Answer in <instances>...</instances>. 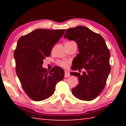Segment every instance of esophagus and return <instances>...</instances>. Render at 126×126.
I'll return each mask as SVG.
<instances>
[{"mask_svg": "<svg viewBox=\"0 0 126 126\" xmlns=\"http://www.w3.org/2000/svg\"><path fill=\"white\" fill-rule=\"evenodd\" d=\"M69 77H70V73H69V72L67 71H65V77L68 78Z\"/></svg>", "mask_w": 126, "mask_h": 126, "instance_id": "34e87169", "label": "esophagus"}]
</instances>
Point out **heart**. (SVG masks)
I'll return each mask as SVG.
<instances>
[{"mask_svg": "<svg viewBox=\"0 0 126 126\" xmlns=\"http://www.w3.org/2000/svg\"><path fill=\"white\" fill-rule=\"evenodd\" d=\"M69 62L68 61H59L58 62L59 65H60L61 67L64 68H68V65H69Z\"/></svg>", "mask_w": 126, "mask_h": 126, "instance_id": "obj_1", "label": "heart"}]
</instances>
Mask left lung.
Here are the masks:
<instances>
[{
  "instance_id": "obj_1",
  "label": "left lung",
  "mask_w": 126,
  "mask_h": 126,
  "mask_svg": "<svg viewBox=\"0 0 126 126\" xmlns=\"http://www.w3.org/2000/svg\"><path fill=\"white\" fill-rule=\"evenodd\" d=\"M64 38L74 40L78 45L79 53L72 69H85L82 75L77 72L71 73L78 77L79 81L72 89V94L79 99L92 101L103 90L110 71V52L105 40L99 34L84 26L67 29Z\"/></svg>"
}]
</instances>
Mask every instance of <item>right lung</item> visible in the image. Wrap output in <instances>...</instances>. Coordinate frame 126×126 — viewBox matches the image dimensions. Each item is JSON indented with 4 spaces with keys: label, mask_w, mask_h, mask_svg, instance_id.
I'll return each instance as SVG.
<instances>
[{
    "label": "right lung",
    "mask_w": 126,
    "mask_h": 126,
    "mask_svg": "<svg viewBox=\"0 0 126 126\" xmlns=\"http://www.w3.org/2000/svg\"><path fill=\"white\" fill-rule=\"evenodd\" d=\"M65 31L37 29L21 37L17 42L14 52L16 73L25 92L33 101L52 96L57 83L64 78L62 68L57 66L48 71L42 64Z\"/></svg>",
    "instance_id": "obj_1"
}]
</instances>
